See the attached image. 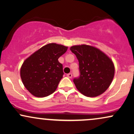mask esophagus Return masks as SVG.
Returning a JSON list of instances; mask_svg holds the SVG:
<instances>
[{"mask_svg": "<svg viewBox=\"0 0 134 134\" xmlns=\"http://www.w3.org/2000/svg\"><path fill=\"white\" fill-rule=\"evenodd\" d=\"M67 77H68L69 78H72V74H70H70H67Z\"/></svg>", "mask_w": 134, "mask_h": 134, "instance_id": "34e87169", "label": "esophagus"}]
</instances>
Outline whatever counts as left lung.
<instances>
[{
    "label": "left lung",
    "instance_id": "left-lung-1",
    "mask_svg": "<svg viewBox=\"0 0 134 134\" xmlns=\"http://www.w3.org/2000/svg\"><path fill=\"white\" fill-rule=\"evenodd\" d=\"M70 49L79 62L80 77L74 79L78 90L88 97L103 93L114 78L115 69L112 60L99 49L91 46H73Z\"/></svg>",
    "mask_w": 134,
    "mask_h": 134
}]
</instances>
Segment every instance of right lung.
I'll return each instance as SVG.
<instances>
[{
	"label": "right lung",
	"instance_id": "obj_1",
	"mask_svg": "<svg viewBox=\"0 0 134 134\" xmlns=\"http://www.w3.org/2000/svg\"><path fill=\"white\" fill-rule=\"evenodd\" d=\"M67 48L58 44H47L23 62L20 77L30 93L41 98L54 92L64 75L62 64L58 59Z\"/></svg>",
	"mask_w": 134,
	"mask_h": 134
}]
</instances>
